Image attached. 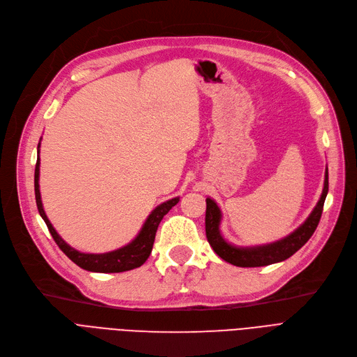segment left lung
Returning a JSON list of instances; mask_svg holds the SVG:
<instances>
[{
    "label": "left lung",
    "mask_w": 357,
    "mask_h": 357,
    "mask_svg": "<svg viewBox=\"0 0 357 357\" xmlns=\"http://www.w3.org/2000/svg\"><path fill=\"white\" fill-rule=\"evenodd\" d=\"M326 193H328V168L325 169L322 195L319 197L317 206L310 212L307 220L287 237L277 240L274 243L253 246V248H237L228 243L220 231V224L222 217L221 209L218 208V205L215 204L213 199L206 197V215H205L206 238L213 252H215L221 259L236 266H241V268L265 266V265L286 261L291 255H294L298 249H301L312 237V234L315 233L322 215Z\"/></svg>",
    "instance_id": "obj_1"
}]
</instances>
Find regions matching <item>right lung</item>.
<instances>
[{
    "label": "right lung",
    "instance_id": "obj_1",
    "mask_svg": "<svg viewBox=\"0 0 357 357\" xmlns=\"http://www.w3.org/2000/svg\"><path fill=\"white\" fill-rule=\"evenodd\" d=\"M40 145V144H39ZM39 145H38V160H36V167H35V197H36V205L38 211L40 213L42 220L45 221L48 230L55 240V243L59 245V248L68 256V258L73 261L76 265L80 268L91 271V273H124V271H130L135 268H139L140 265H144L146 259L149 258V255L152 252L153 246V240L156 230H158V225L161 220L164 218L165 213L173 208L174 205L178 204L180 197H173L169 201L161 204L156 206L146 218L144 227L139 231V234L130 241L129 245H126L117 250L107 252V253H83L76 249L67 245L66 241L60 237V234L55 231V228L50 222L47 213L44 211V206H42L40 201V192H39Z\"/></svg>",
    "mask_w": 357,
    "mask_h": 357
}]
</instances>
